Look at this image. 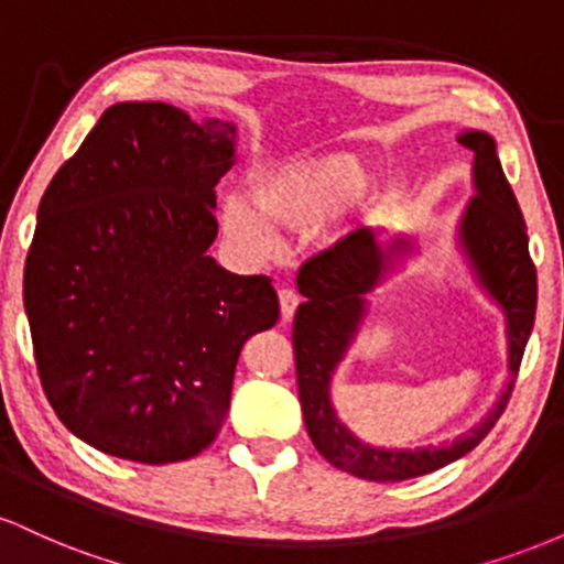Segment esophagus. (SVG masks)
<instances>
[{"mask_svg": "<svg viewBox=\"0 0 564 564\" xmlns=\"http://www.w3.org/2000/svg\"><path fill=\"white\" fill-rule=\"evenodd\" d=\"M278 300H281V318L283 321L294 318L296 307H300V294H296V291L291 286H286V289L278 291Z\"/></svg>", "mask_w": 564, "mask_h": 564, "instance_id": "1", "label": "esophagus"}]
</instances>
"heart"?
Instances as JSON below:
<instances>
[{
  "instance_id": "1",
  "label": "heart",
  "mask_w": 564,
  "mask_h": 564,
  "mask_svg": "<svg viewBox=\"0 0 564 564\" xmlns=\"http://www.w3.org/2000/svg\"><path fill=\"white\" fill-rule=\"evenodd\" d=\"M366 164L352 153L291 159L257 172L249 196L232 193L223 204L228 236L249 249L264 251L273 243V225L307 230L364 193Z\"/></svg>"
}]
</instances>
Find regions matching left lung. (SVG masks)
<instances>
[{
  "mask_svg": "<svg viewBox=\"0 0 564 564\" xmlns=\"http://www.w3.org/2000/svg\"><path fill=\"white\" fill-rule=\"evenodd\" d=\"M458 142L475 153V196L458 219V246L477 283L501 307L509 339V381L480 424L443 445H424L413 451L379 448L349 432L332 405L334 371L345 360L366 318V296L394 273V264L413 249L411 238H381L373 230L349 232L345 241L304 262L296 275V286L304 296L294 315L296 387L304 426L328 464L360 480H408L445 467L480 445L509 403L522 352L533 332L539 300L535 264L528 251L525 219L503 177L496 140L488 132L467 129Z\"/></svg>",
  "mask_w": 564,
  "mask_h": 564,
  "instance_id": "1",
  "label": "left lung"
}]
</instances>
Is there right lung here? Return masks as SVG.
<instances>
[{
	"mask_svg": "<svg viewBox=\"0 0 564 564\" xmlns=\"http://www.w3.org/2000/svg\"><path fill=\"white\" fill-rule=\"evenodd\" d=\"M236 138L170 102H116L39 204L23 273L36 371L57 419L108 456H198L246 339L281 315L268 275L206 254Z\"/></svg>",
	"mask_w": 564,
	"mask_h": 564,
	"instance_id": "1",
	"label": "right lung"
}]
</instances>
